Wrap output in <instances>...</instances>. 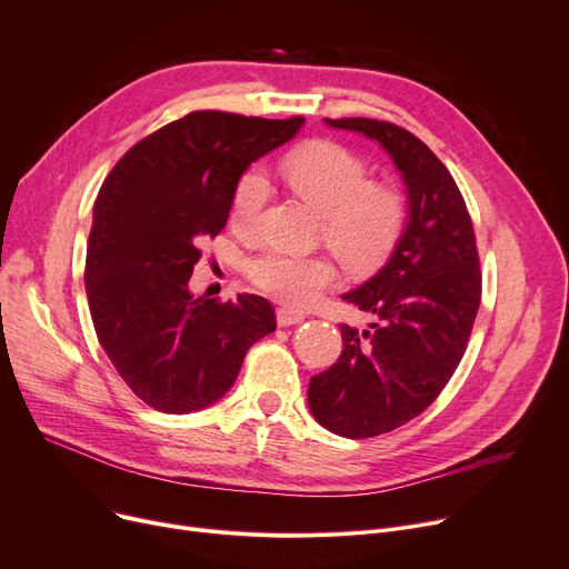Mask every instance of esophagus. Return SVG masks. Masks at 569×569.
<instances>
[{"label": "esophagus", "mask_w": 569, "mask_h": 569, "mask_svg": "<svg viewBox=\"0 0 569 569\" xmlns=\"http://www.w3.org/2000/svg\"><path fill=\"white\" fill-rule=\"evenodd\" d=\"M303 319H306V315H300L296 310L278 308V326H293V323H300Z\"/></svg>", "instance_id": "obj_1"}]
</instances>
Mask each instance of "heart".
I'll return each mask as SVG.
<instances>
[{
  "label": "heart",
  "mask_w": 569,
  "mask_h": 569,
  "mask_svg": "<svg viewBox=\"0 0 569 569\" xmlns=\"http://www.w3.org/2000/svg\"><path fill=\"white\" fill-rule=\"evenodd\" d=\"M287 179L296 194L323 216L321 237L351 271H375L390 257L407 222L402 194L372 183L367 164L338 142H315L287 158ZM271 192L269 174L252 164L231 197V216L248 227ZM248 280L291 308H308L338 280L326 254L266 250L248 259Z\"/></svg>",
  "instance_id": "b5f03b06"
}]
</instances>
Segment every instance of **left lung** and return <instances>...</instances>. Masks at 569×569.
<instances>
[{
	"label": "left lung",
	"mask_w": 569,
	"mask_h": 569,
	"mask_svg": "<svg viewBox=\"0 0 569 569\" xmlns=\"http://www.w3.org/2000/svg\"><path fill=\"white\" fill-rule=\"evenodd\" d=\"M326 123L377 140L409 194V222L390 259L342 296L375 321L367 330L340 323L342 353L308 388L317 422L370 439L420 416L455 375L480 308V257L455 179L413 132L365 117Z\"/></svg>",
	"instance_id": "8db88e82"
}]
</instances>
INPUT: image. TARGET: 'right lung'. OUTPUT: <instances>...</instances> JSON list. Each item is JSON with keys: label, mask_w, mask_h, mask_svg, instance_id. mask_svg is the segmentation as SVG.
<instances>
[{"label": "right lung", "mask_w": 569, "mask_h": 569, "mask_svg": "<svg viewBox=\"0 0 569 569\" xmlns=\"http://www.w3.org/2000/svg\"><path fill=\"white\" fill-rule=\"evenodd\" d=\"M303 117L190 112L130 147L93 204L84 284L119 377L162 413L199 411L237 381L248 349L276 330L254 293L192 298L202 241L227 224L246 167L296 136Z\"/></svg>", "instance_id": "1"}]
</instances>
